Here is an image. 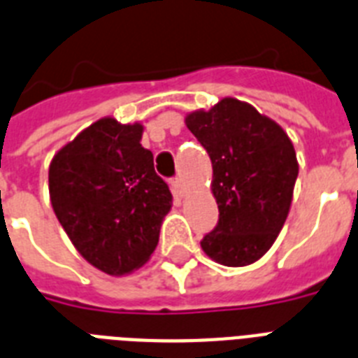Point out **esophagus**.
I'll return each instance as SVG.
<instances>
[{
    "label": "esophagus",
    "instance_id": "34e87169",
    "mask_svg": "<svg viewBox=\"0 0 358 358\" xmlns=\"http://www.w3.org/2000/svg\"><path fill=\"white\" fill-rule=\"evenodd\" d=\"M171 185H173L174 194H178V196H184V180L182 178H173L171 180Z\"/></svg>",
    "mask_w": 358,
    "mask_h": 358
}]
</instances>
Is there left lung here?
<instances>
[{
    "instance_id": "1",
    "label": "left lung",
    "mask_w": 358,
    "mask_h": 358,
    "mask_svg": "<svg viewBox=\"0 0 358 358\" xmlns=\"http://www.w3.org/2000/svg\"><path fill=\"white\" fill-rule=\"evenodd\" d=\"M213 165L219 222L200 246L224 266H246L274 245L289 215L298 159L280 124L248 103L226 97L185 117Z\"/></svg>"
}]
</instances>
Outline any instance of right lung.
<instances>
[{
	"label": "right lung",
	"mask_w": 358,
	"mask_h": 358,
	"mask_svg": "<svg viewBox=\"0 0 358 358\" xmlns=\"http://www.w3.org/2000/svg\"><path fill=\"white\" fill-rule=\"evenodd\" d=\"M143 127L103 117L55 154L49 194L78 254L110 275L143 266L173 206L169 185L141 147Z\"/></svg>",
	"instance_id": "add662e5"
}]
</instances>
